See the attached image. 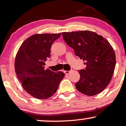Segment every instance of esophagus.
I'll return each mask as SVG.
<instances>
[{
  "label": "esophagus",
  "mask_w": 126,
  "mask_h": 126,
  "mask_svg": "<svg viewBox=\"0 0 126 126\" xmlns=\"http://www.w3.org/2000/svg\"><path fill=\"white\" fill-rule=\"evenodd\" d=\"M63 72H64L65 74H67V75H68V74H69V73L71 72V71H63Z\"/></svg>",
  "instance_id": "34e87169"
}]
</instances>
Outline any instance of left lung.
Instances as JSON below:
<instances>
[{
  "mask_svg": "<svg viewBox=\"0 0 126 126\" xmlns=\"http://www.w3.org/2000/svg\"><path fill=\"white\" fill-rule=\"evenodd\" d=\"M62 35L75 55L86 65L85 69L78 71L80 77L76 88L88 96L99 94L110 83L115 68L112 47L102 35L91 31L64 32Z\"/></svg>",
  "mask_w": 126,
  "mask_h": 126,
  "instance_id": "1",
  "label": "left lung"
}]
</instances>
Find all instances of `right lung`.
<instances>
[{
    "instance_id": "obj_1",
    "label": "right lung",
    "mask_w": 126,
    "mask_h": 126,
    "mask_svg": "<svg viewBox=\"0 0 126 126\" xmlns=\"http://www.w3.org/2000/svg\"><path fill=\"white\" fill-rule=\"evenodd\" d=\"M58 34H37L27 38L20 46L15 58V71L23 88L35 98L46 99L55 94L65 76L62 71L45 69L54 41Z\"/></svg>"
}]
</instances>
